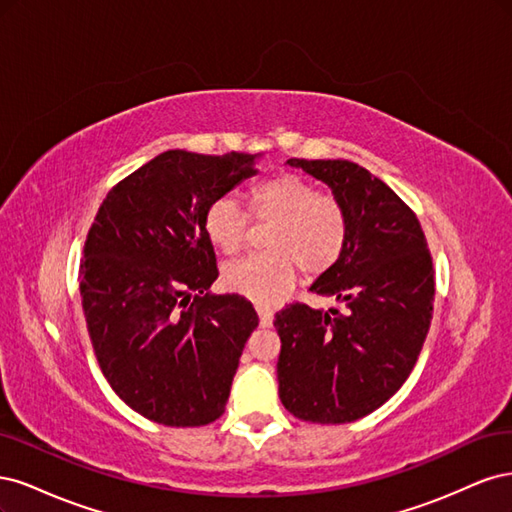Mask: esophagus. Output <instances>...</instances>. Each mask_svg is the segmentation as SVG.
<instances>
[{
	"instance_id": "esophagus-1",
	"label": "esophagus",
	"mask_w": 512,
	"mask_h": 512,
	"mask_svg": "<svg viewBox=\"0 0 512 512\" xmlns=\"http://www.w3.org/2000/svg\"><path fill=\"white\" fill-rule=\"evenodd\" d=\"M256 312L260 318V327H271L273 324V309L267 305H256Z\"/></svg>"
}]
</instances>
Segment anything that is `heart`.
I'll return each mask as SVG.
<instances>
[{
    "label": "heart",
    "mask_w": 512,
    "mask_h": 512,
    "mask_svg": "<svg viewBox=\"0 0 512 512\" xmlns=\"http://www.w3.org/2000/svg\"><path fill=\"white\" fill-rule=\"evenodd\" d=\"M247 205L256 220H273L269 252L245 256L224 269V284L256 303H273L299 280L329 273L350 241V215L339 198L320 194L312 181L280 173L254 183ZM203 228L224 254H237L247 241L250 215L230 194L207 207Z\"/></svg>",
    "instance_id": "1"
}]
</instances>
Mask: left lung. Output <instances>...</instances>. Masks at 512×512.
<instances>
[{
    "mask_svg": "<svg viewBox=\"0 0 512 512\" xmlns=\"http://www.w3.org/2000/svg\"><path fill=\"white\" fill-rule=\"evenodd\" d=\"M290 166L327 183L350 215L342 260L312 284L331 309L290 303L275 314L277 380L301 421L339 425L367 416L410 376L433 314V262L416 213L389 185L348 160Z\"/></svg>",
    "mask_w": 512,
    "mask_h": 512,
    "instance_id": "1",
    "label": "left lung"
}]
</instances>
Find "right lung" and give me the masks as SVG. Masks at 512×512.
Instances as JSON below:
<instances>
[{
    "instance_id": "1",
    "label": "right lung",
    "mask_w": 512,
    "mask_h": 512,
    "mask_svg": "<svg viewBox=\"0 0 512 512\" xmlns=\"http://www.w3.org/2000/svg\"><path fill=\"white\" fill-rule=\"evenodd\" d=\"M256 156L164 151L106 194L87 232L81 297L111 389L153 423L209 425L224 414L247 337L241 294H209L218 265L203 218L256 173Z\"/></svg>"
}]
</instances>
